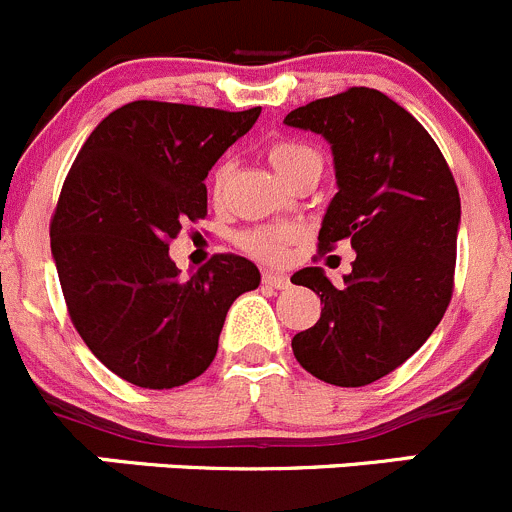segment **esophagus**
<instances>
[{"mask_svg": "<svg viewBox=\"0 0 512 512\" xmlns=\"http://www.w3.org/2000/svg\"><path fill=\"white\" fill-rule=\"evenodd\" d=\"M263 283H266V286H271V288H278V291H281V288H288V283H291V278L286 276V273H281V271H263Z\"/></svg>", "mask_w": 512, "mask_h": 512, "instance_id": "obj_1", "label": "esophagus"}]
</instances>
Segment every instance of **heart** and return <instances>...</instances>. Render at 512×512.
<instances>
[{
  "instance_id": "b5f03b06",
  "label": "heart",
  "mask_w": 512,
  "mask_h": 512,
  "mask_svg": "<svg viewBox=\"0 0 512 512\" xmlns=\"http://www.w3.org/2000/svg\"><path fill=\"white\" fill-rule=\"evenodd\" d=\"M268 159H271L278 176L286 181L298 166L308 164V161H321V156L311 146L298 144V141H276L268 149ZM221 181H224V169L216 171V186H221ZM293 239H296V229L293 226L276 224L258 226V229L246 231V234H241L239 241L249 254L263 258V261H281V258H286V251Z\"/></svg>"
}]
</instances>
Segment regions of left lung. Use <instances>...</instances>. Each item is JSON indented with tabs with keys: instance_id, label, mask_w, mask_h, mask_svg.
Returning <instances> with one entry per match:
<instances>
[{
	"instance_id": "obj_1",
	"label": "left lung",
	"mask_w": 512,
	"mask_h": 512,
	"mask_svg": "<svg viewBox=\"0 0 512 512\" xmlns=\"http://www.w3.org/2000/svg\"><path fill=\"white\" fill-rule=\"evenodd\" d=\"M283 124L331 146L338 194L323 214L318 249L351 241L356 251L343 286L318 266L293 273L323 303L316 326L293 336V356L333 386H368L406 363L448 308L458 186L428 131L376 89L316 99Z\"/></svg>"
}]
</instances>
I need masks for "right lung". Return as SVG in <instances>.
I'll use <instances>...</instances> for the list:
<instances>
[{
	"label": "right lung",
	"mask_w": 512,
	"mask_h": 512,
	"mask_svg": "<svg viewBox=\"0 0 512 512\" xmlns=\"http://www.w3.org/2000/svg\"><path fill=\"white\" fill-rule=\"evenodd\" d=\"M258 114L131 101L96 124L64 181L49 236L69 316L134 386L164 391L201 376L231 303L261 283L244 256L219 254L189 278L169 256L181 224L206 216L211 166Z\"/></svg>",
	"instance_id": "right-lung-1"
}]
</instances>
